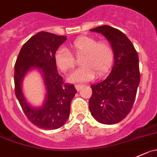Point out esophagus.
I'll use <instances>...</instances> for the list:
<instances>
[{
    "instance_id": "34e87169",
    "label": "esophagus",
    "mask_w": 157,
    "mask_h": 157,
    "mask_svg": "<svg viewBox=\"0 0 157 157\" xmlns=\"http://www.w3.org/2000/svg\"><path fill=\"white\" fill-rule=\"evenodd\" d=\"M75 87L76 89L77 90H80L82 89V88L84 87V85H80V84H76L75 85Z\"/></svg>"
}]
</instances>
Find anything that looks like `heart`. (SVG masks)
Returning <instances> with one entry per match:
<instances>
[{"mask_svg":"<svg viewBox=\"0 0 157 157\" xmlns=\"http://www.w3.org/2000/svg\"><path fill=\"white\" fill-rule=\"evenodd\" d=\"M71 49L77 55L83 54L81 67L76 70L70 75L71 82L83 83L93 80L96 74L103 77L109 71L113 59V52L110 44L106 41H97L95 38L88 36H80L74 40ZM56 64L63 72L73 69L75 60L66 48H60L55 54Z\"/></svg>","mask_w":157,"mask_h":157,"instance_id":"b5f03b06","label":"heart"}]
</instances>
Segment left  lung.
<instances>
[{"instance_id":"obj_1","label":"left lung","mask_w":157,"mask_h":157,"mask_svg":"<svg viewBox=\"0 0 157 157\" xmlns=\"http://www.w3.org/2000/svg\"><path fill=\"white\" fill-rule=\"evenodd\" d=\"M110 44L114 56L111 72L103 81L91 85L89 109L96 121L115 124L124 120L133 107L139 86V57L134 46L123 32L108 25L91 29Z\"/></svg>"}]
</instances>
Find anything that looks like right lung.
I'll return each instance as SVG.
<instances>
[{
    "instance_id": "obj_1",
    "label": "right lung",
    "mask_w": 157,
    "mask_h": 157,
    "mask_svg": "<svg viewBox=\"0 0 157 157\" xmlns=\"http://www.w3.org/2000/svg\"><path fill=\"white\" fill-rule=\"evenodd\" d=\"M66 40L65 36L38 32L23 45L14 65L17 98L27 119L44 130H56L67 122L71 101L77 93L74 85L63 83L54 59L56 51ZM32 69L41 73L46 89L44 103L38 108L26 101L22 90V80Z\"/></svg>"
}]
</instances>
